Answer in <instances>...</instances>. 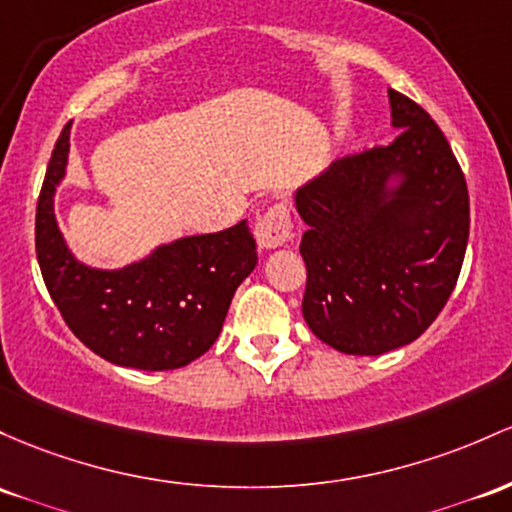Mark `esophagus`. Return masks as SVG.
<instances>
[{
	"label": "esophagus",
	"instance_id": "esophagus-1",
	"mask_svg": "<svg viewBox=\"0 0 512 512\" xmlns=\"http://www.w3.org/2000/svg\"><path fill=\"white\" fill-rule=\"evenodd\" d=\"M291 228H294V223H291L289 209L284 204L269 206L255 223L257 245L262 250H277L291 240Z\"/></svg>",
	"mask_w": 512,
	"mask_h": 512
}]
</instances>
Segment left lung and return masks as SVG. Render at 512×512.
<instances>
[{
	"instance_id": "8db88e82",
	"label": "left lung",
	"mask_w": 512,
	"mask_h": 512,
	"mask_svg": "<svg viewBox=\"0 0 512 512\" xmlns=\"http://www.w3.org/2000/svg\"><path fill=\"white\" fill-rule=\"evenodd\" d=\"M391 145L335 160L296 192L308 230L303 318L345 355L418 340L445 308L469 240V192L445 133L389 89Z\"/></svg>"
}]
</instances>
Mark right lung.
I'll use <instances>...</instances> for the list:
<instances>
[{
  "instance_id": "obj_1",
  "label": "right lung",
  "mask_w": 512,
  "mask_h": 512,
  "mask_svg": "<svg viewBox=\"0 0 512 512\" xmlns=\"http://www.w3.org/2000/svg\"><path fill=\"white\" fill-rule=\"evenodd\" d=\"M70 153V123L50 155L36 206V255L67 328L94 355L119 367H187L216 342L235 289L257 265L247 221L160 245L121 269L82 265L55 221V187Z\"/></svg>"
}]
</instances>
